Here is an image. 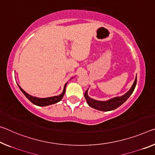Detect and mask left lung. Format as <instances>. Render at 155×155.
I'll use <instances>...</instances> for the list:
<instances>
[{
  "mask_svg": "<svg viewBox=\"0 0 155 155\" xmlns=\"http://www.w3.org/2000/svg\"><path fill=\"white\" fill-rule=\"evenodd\" d=\"M136 85L137 76L133 84H132L131 88L130 89L128 92H126L124 95L121 96V97H114L113 98V99L106 101H97L90 98L87 94L88 90L85 91L84 97L85 98V99H86L87 104L89 105L90 107H93V108L100 110V111H111V110H115L117 108V107H119L120 105H121L125 101H126V100L130 97V95L132 94V92H133L134 88L136 87Z\"/></svg>",
  "mask_w": 155,
  "mask_h": 155,
  "instance_id": "left-lung-1",
  "label": "left lung"
}]
</instances>
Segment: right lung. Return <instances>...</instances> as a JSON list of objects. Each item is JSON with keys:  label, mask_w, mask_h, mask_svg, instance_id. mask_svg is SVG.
Wrapping results in <instances>:
<instances>
[{"label": "right lung", "mask_w": 155, "mask_h": 155, "mask_svg": "<svg viewBox=\"0 0 155 155\" xmlns=\"http://www.w3.org/2000/svg\"><path fill=\"white\" fill-rule=\"evenodd\" d=\"M67 83H66L65 84L63 92L61 93L60 95L54 96V97H48V98H38V97H32V96L29 95V94H28V93L25 92V91L22 89L18 85L19 88H20V90L22 91V92L24 94V95L25 96V97L28 98V99L33 104L38 105V106H47V105H50L51 104H54L56 103H58L63 99V96H64L65 92V87H66V85H67Z\"/></svg>", "instance_id": "right-lung-1"}]
</instances>
